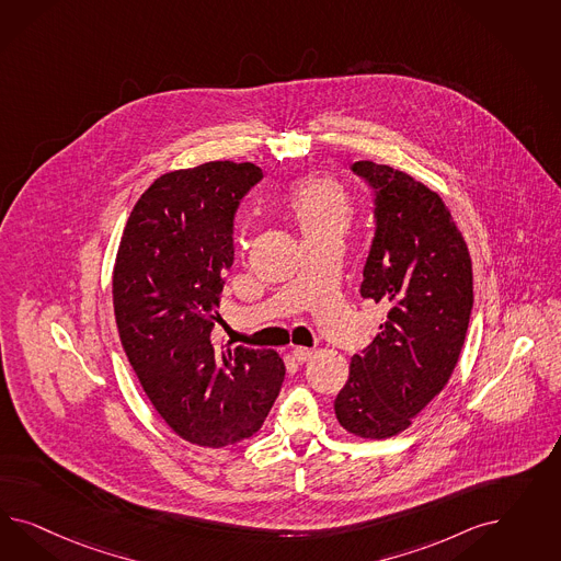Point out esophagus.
Returning <instances> with one entry per match:
<instances>
[{"label": "esophagus", "instance_id": "34e87169", "mask_svg": "<svg viewBox=\"0 0 561 561\" xmlns=\"http://www.w3.org/2000/svg\"><path fill=\"white\" fill-rule=\"evenodd\" d=\"M294 357H296V362H300V364H305L308 362L310 357H312V350H308V347H302V345H298V347H294Z\"/></svg>", "mask_w": 561, "mask_h": 561}]
</instances>
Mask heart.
I'll return each instance as SVG.
<instances>
[{"instance_id": "b5f03b06", "label": "heart", "mask_w": 561, "mask_h": 561, "mask_svg": "<svg viewBox=\"0 0 561 561\" xmlns=\"http://www.w3.org/2000/svg\"><path fill=\"white\" fill-rule=\"evenodd\" d=\"M289 207L306 238L341 234L352 218L347 195L329 181L306 183L294 193Z\"/></svg>"}]
</instances>
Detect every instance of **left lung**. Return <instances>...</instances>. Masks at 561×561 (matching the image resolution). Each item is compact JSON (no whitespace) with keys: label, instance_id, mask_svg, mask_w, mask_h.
Wrapping results in <instances>:
<instances>
[{"label":"left lung","instance_id":"left-lung-1","mask_svg":"<svg viewBox=\"0 0 561 561\" xmlns=\"http://www.w3.org/2000/svg\"><path fill=\"white\" fill-rule=\"evenodd\" d=\"M350 170L374 193L359 294L389 312L373 343L352 356L335 415L347 432L380 440L409 427L448 382L473 310V272L438 193L370 160Z\"/></svg>","mask_w":561,"mask_h":561}]
</instances>
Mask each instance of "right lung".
I'll list each match as a JSON object with an SVG mask.
<instances>
[{
    "label": "right lung",
    "instance_id": "add662e5",
    "mask_svg": "<svg viewBox=\"0 0 561 561\" xmlns=\"http://www.w3.org/2000/svg\"><path fill=\"white\" fill-rule=\"evenodd\" d=\"M261 179L255 164L230 160L164 174L121 238L113 305L123 350L156 411L199 446L256 434L286 376L273 350L214 340L238 207Z\"/></svg>",
    "mask_w": 561,
    "mask_h": 561
}]
</instances>
